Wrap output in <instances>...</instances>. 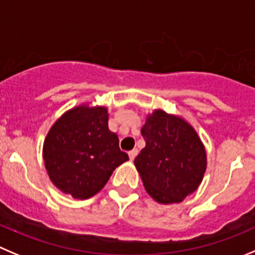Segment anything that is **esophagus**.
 I'll use <instances>...</instances> for the list:
<instances>
[{
	"label": "esophagus",
	"mask_w": 255,
	"mask_h": 255,
	"mask_svg": "<svg viewBox=\"0 0 255 255\" xmlns=\"http://www.w3.org/2000/svg\"><path fill=\"white\" fill-rule=\"evenodd\" d=\"M136 155H137V150L136 149L129 151V157H130V160H131V161L135 159V156H136Z\"/></svg>",
	"instance_id": "esophagus-1"
}]
</instances>
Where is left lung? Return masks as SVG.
Masks as SVG:
<instances>
[{
  "mask_svg": "<svg viewBox=\"0 0 255 255\" xmlns=\"http://www.w3.org/2000/svg\"><path fill=\"white\" fill-rule=\"evenodd\" d=\"M144 149L134 162L145 190L161 204L180 203L198 189L207 154L195 130L180 118L156 110L142 126Z\"/></svg>",
  "mask_w": 255,
  "mask_h": 255,
  "instance_id": "1",
  "label": "left lung"
}]
</instances>
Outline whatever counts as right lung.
Here are the masks:
<instances>
[{
	"mask_svg": "<svg viewBox=\"0 0 255 255\" xmlns=\"http://www.w3.org/2000/svg\"><path fill=\"white\" fill-rule=\"evenodd\" d=\"M108 110L77 106L65 113L48 131L43 160L50 180L76 199L101 190L113 171L129 156L108 126Z\"/></svg>",
	"mask_w": 255,
	"mask_h": 255,
	"instance_id": "obj_1",
	"label": "right lung"
}]
</instances>
